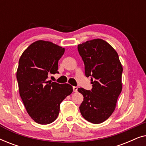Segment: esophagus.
I'll return each mask as SVG.
<instances>
[{"instance_id": "obj_1", "label": "esophagus", "mask_w": 146, "mask_h": 146, "mask_svg": "<svg viewBox=\"0 0 146 146\" xmlns=\"http://www.w3.org/2000/svg\"><path fill=\"white\" fill-rule=\"evenodd\" d=\"M73 90L74 92H76L78 91V87L76 86H73Z\"/></svg>"}]
</instances>
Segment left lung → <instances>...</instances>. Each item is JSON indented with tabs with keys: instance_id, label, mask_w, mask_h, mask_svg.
<instances>
[{
	"instance_id": "obj_1",
	"label": "left lung",
	"mask_w": 146,
	"mask_h": 146,
	"mask_svg": "<svg viewBox=\"0 0 146 146\" xmlns=\"http://www.w3.org/2000/svg\"><path fill=\"white\" fill-rule=\"evenodd\" d=\"M85 65V74L91 76V91L79 88L84 96L80 111L84 118L98 124L106 120L115 110L122 90L123 68L118 54L106 41L96 38L78 45Z\"/></svg>"
}]
</instances>
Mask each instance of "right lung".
<instances>
[{
    "mask_svg": "<svg viewBox=\"0 0 146 146\" xmlns=\"http://www.w3.org/2000/svg\"><path fill=\"white\" fill-rule=\"evenodd\" d=\"M64 48L40 40L22 54L17 72L19 94L26 110L35 122L48 124L57 118L60 105L73 91L68 84L48 80V75L58 73V62Z\"/></svg>",
    "mask_w": 146,
    "mask_h": 146,
    "instance_id": "1",
    "label": "right lung"
}]
</instances>
